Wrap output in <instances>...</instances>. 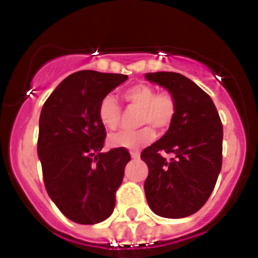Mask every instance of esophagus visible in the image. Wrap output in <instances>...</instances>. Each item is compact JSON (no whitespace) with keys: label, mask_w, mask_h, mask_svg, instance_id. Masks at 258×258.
<instances>
[{"label":"esophagus","mask_w":258,"mask_h":258,"mask_svg":"<svg viewBox=\"0 0 258 258\" xmlns=\"http://www.w3.org/2000/svg\"><path fill=\"white\" fill-rule=\"evenodd\" d=\"M131 157L134 160H138L139 157H140V153L139 152H131Z\"/></svg>","instance_id":"1"}]
</instances>
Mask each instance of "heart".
<instances>
[{
	"label": "heart",
	"mask_w": 258,
	"mask_h": 258,
	"mask_svg": "<svg viewBox=\"0 0 258 258\" xmlns=\"http://www.w3.org/2000/svg\"><path fill=\"white\" fill-rule=\"evenodd\" d=\"M123 101L127 106L139 110V126H145L138 131H122L109 138V144L114 148L140 149L156 138V132H165L171 127L176 115V101L169 92H156L147 84H136L124 89ZM98 119L107 130H115L120 122V107L113 96H105L97 107Z\"/></svg>",
	"instance_id": "b5f03b06"
}]
</instances>
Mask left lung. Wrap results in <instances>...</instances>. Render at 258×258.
I'll list each match as a JSON object with an SVG mask.
<instances>
[{
	"label": "left lung",
	"instance_id": "8db88e82",
	"mask_svg": "<svg viewBox=\"0 0 258 258\" xmlns=\"http://www.w3.org/2000/svg\"><path fill=\"white\" fill-rule=\"evenodd\" d=\"M145 78L169 89L176 101L169 131L140 156L149 169L145 196L157 216L184 218L201 209L214 189L222 167V122L210 96L182 74ZM162 153L176 157L166 161Z\"/></svg>",
	"mask_w": 258,
	"mask_h": 258
}]
</instances>
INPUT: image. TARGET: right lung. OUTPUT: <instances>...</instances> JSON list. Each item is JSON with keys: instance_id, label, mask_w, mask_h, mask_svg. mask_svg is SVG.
<instances>
[{"instance_id": "right-lung-1", "label": "right lung", "mask_w": 258, "mask_h": 258, "mask_svg": "<svg viewBox=\"0 0 258 258\" xmlns=\"http://www.w3.org/2000/svg\"><path fill=\"white\" fill-rule=\"evenodd\" d=\"M123 74H71L41 109L37 154L46 192L63 216L80 225L102 222L113 213L116 189L131 160L126 148L102 153L106 130L100 101L126 82Z\"/></svg>"}]
</instances>
